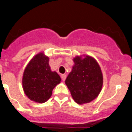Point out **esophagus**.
I'll return each mask as SVG.
<instances>
[{"instance_id": "1", "label": "esophagus", "mask_w": 132, "mask_h": 132, "mask_svg": "<svg viewBox=\"0 0 132 132\" xmlns=\"http://www.w3.org/2000/svg\"><path fill=\"white\" fill-rule=\"evenodd\" d=\"M66 75L63 74V75H61V79H62L63 81H65V79H66Z\"/></svg>"}]
</instances>
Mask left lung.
I'll return each instance as SVG.
<instances>
[{
  "label": "left lung",
  "instance_id": "obj_1",
  "mask_svg": "<svg viewBox=\"0 0 132 132\" xmlns=\"http://www.w3.org/2000/svg\"><path fill=\"white\" fill-rule=\"evenodd\" d=\"M76 56L74 65L65 80L73 100L79 104L96 98L102 90L103 76L96 59L89 55Z\"/></svg>",
  "mask_w": 132,
  "mask_h": 132
}]
</instances>
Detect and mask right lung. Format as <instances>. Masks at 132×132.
<instances>
[{
	"label": "right lung",
	"mask_w": 132,
	"mask_h": 132,
	"mask_svg": "<svg viewBox=\"0 0 132 132\" xmlns=\"http://www.w3.org/2000/svg\"><path fill=\"white\" fill-rule=\"evenodd\" d=\"M49 57L44 53H38L30 60L24 71L22 87L30 100L44 103L52 96L53 89L60 83L61 77L52 71Z\"/></svg>",
	"instance_id": "right-lung-1"
}]
</instances>
